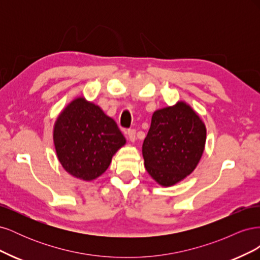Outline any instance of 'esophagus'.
Masks as SVG:
<instances>
[{
    "instance_id": "1",
    "label": "esophagus",
    "mask_w": 260,
    "mask_h": 260,
    "mask_svg": "<svg viewBox=\"0 0 260 260\" xmlns=\"http://www.w3.org/2000/svg\"><path fill=\"white\" fill-rule=\"evenodd\" d=\"M127 135H128V138L131 142H135L136 141V129H129Z\"/></svg>"
}]
</instances>
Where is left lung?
<instances>
[{
  "instance_id": "1",
  "label": "left lung",
  "mask_w": 260,
  "mask_h": 260,
  "mask_svg": "<svg viewBox=\"0 0 260 260\" xmlns=\"http://www.w3.org/2000/svg\"><path fill=\"white\" fill-rule=\"evenodd\" d=\"M205 142V124L191 106L179 102L158 109L142 146L145 168L157 183L174 185L198 166Z\"/></svg>"
}]
</instances>
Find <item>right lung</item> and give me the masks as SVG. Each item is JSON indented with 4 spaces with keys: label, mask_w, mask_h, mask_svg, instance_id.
Returning <instances> with one entry per match:
<instances>
[{
    "label": "right lung",
    "mask_w": 260,
    "mask_h": 260,
    "mask_svg": "<svg viewBox=\"0 0 260 260\" xmlns=\"http://www.w3.org/2000/svg\"><path fill=\"white\" fill-rule=\"evenodd\" d=\"M57 158L70 175L91 181L104 174L125 139L117 123L83 98L74 100L54 125Z\"/></svg>",
    "instance_id": "right-lung-1"
}]
</instances>
